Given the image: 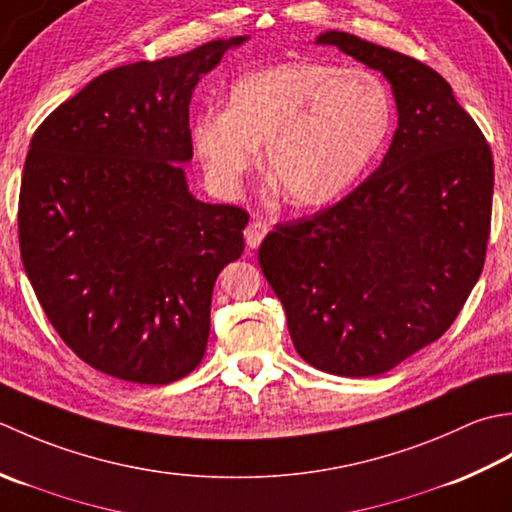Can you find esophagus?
Here are the masks:
<instances>
[{
  "mask_svg": "<svg viewBox=\"0 0 512 512\" xmlns=\"http://www.w3.org/2000/svg\"><path fill=\"white\" fill-rule=\"evenodd\" d=\"M267 232H269V223L263 221V218H254V221L249 223L247 229H245L247 245L252 247V249H256L260 243H263V238L267 236Z\"/></svg>",
  "mask_w": 512,
  "mask_h": 512,
  "instance_id": "34e87169",
  "label": "esophagus"
}]
</instances>
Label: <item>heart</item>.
Instances as JSON below:
<instances>
[{"label": "heart", "mask_w": 512, "mask_h": 512, "mask_svg": "<svg viewBox=\"0 0 512 512\" xmlns=\"http://www.w3.org/2000/svg\"><path fill=\"white\" fill-rule=\"evenodd\" d=\"M393 125V95L375 72L287 61L238 79L227 112L198 114L192 143L225 192L241 187L267 145L269 174L287 201L318 207L362 179Z\"/></svg>", "instance_id": "b5f03b06"}]
</instances>
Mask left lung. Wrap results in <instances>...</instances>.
<instances>
[{
  "mask_svg": "<svg viewBox=\"0 0 512 512\" xmlns=\"http://www.w3.org/2000/svg\"><path fill=\"white\" fill-rule=\"evenodd\" d=\"M316 44L387 77L398 130L367 181L327 210L278 223L258 263L298 356L369 378L442 338L462 311L486 258L493 154L440 72L340 30Z\"/></svg>",
  "mask_w": 512,
  "mask_h": 512,
  "instance_id": "obj_1",
  "label": "left lung"
}]
</instances>
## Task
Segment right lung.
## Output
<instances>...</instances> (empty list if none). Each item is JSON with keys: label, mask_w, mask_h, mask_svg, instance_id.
I'll return each instance as SVG.
<instances>
[{"label": "right lung", "mask_w": 512, "mask_h": 512, "mask_svg": "<svg viewBox=\"0 0 512 512\" xmlns=\"http://www.w3.org/2000/svg\"><path fill=\"white\" fill-rule=\"evenodd\" d=\"M247 37L119 66L39 125L19 190V252L59 338L112 378L170 384L203 360L218 274L249 214L187 190L198 79Z\"/></svg>", "instance_id": "add662e5"}]
</instances>
